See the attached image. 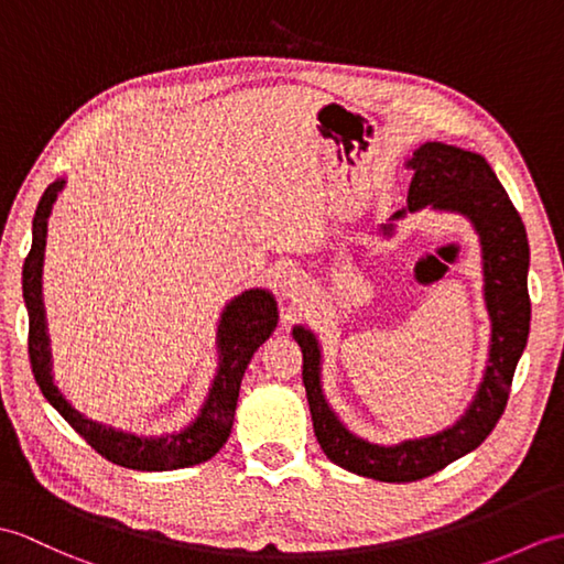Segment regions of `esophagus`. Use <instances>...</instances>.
<instances>
[{
    "instance_id": "34e87169",
    "label": "esophagus",
    "mask_w": 564,
    "mask_h": 564,
    "mask_svg": "<svg viewBox=\"0 0 564 564\" xmlns=\"http://www.w3.org/2000/svg\"><path fill=\"white\" fill-rule=\"evenodd\" d=\"M297 289H301V275H297L295 271L283 273V279H281V291H283L285 295H293Z\"/></svg>"
}]
</instances>
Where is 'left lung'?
<instances>
[{"instance_id":"8db88e82","label":"left lung","mask_w":564,"mask_h":564,"mask_svg":"<svg viewBox=\"0 0 564 564\" xmlns=\"http://www.w3.org/2000/svg\"><path fill=\"white\" fill-rule=\"evenodd\" d=\"M412 170L406 208L434 206L463 213L480 232L485 257V301L492 319L489 366L470 410L458 424L436 436L404 441L400 446H376L346 429L319 388V346L313 332L295 327L293 337L303 351V382L313 414L315 436L327 458L344 470L380 482H416L443 470L448 463L475 451L492 434L505 414L513 370L523 354L531 327L529 297V239L519 210L499 184L485 158L443 142H424L410 160ZM398 210L392 218H402ZM390 232V225L386 227Z\"/></svg>"}]
</instances>
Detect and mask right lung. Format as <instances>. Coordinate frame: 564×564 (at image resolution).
<instances>
[{
    "label": "right lung",
    "mask_w": 564,
    "mask_h": 564,
    "mask_svg": "<svg viewBox=\"0 0 564 564\" xmlns=\"http://www.w3.org/2000/svg\"><path fill=\"white\" fill-rule=\"evenodd\" d=\"M65 182H55L43 191L39 208L33 215V242L26 261H23V301L29 310V358L33 378L39 382L45 400L65 416V422L101 453L106 460L130 467V470H176V467L198 465L213 458L230 436L235 406L239 398V382L251 356L269 339L275 327V301L267 291H247L225 307L218 344H220V370L213 380L208 400L203 404L198 419L182 434L164 438H140L123 431H113L82 416L72 410L69 402L59 394L51 376V351H47V334L41 301V267L45 249L47 215L53 200Z\"/></svg>",
    "instance_id": "right-lung-1"
}]
</instances>
